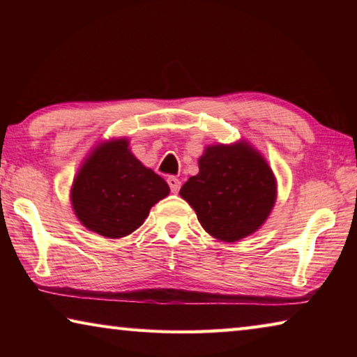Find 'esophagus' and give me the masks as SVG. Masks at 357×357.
I'll list each match as a JSON object with an SVG mask.
<instances>
[{"label":"esophagus","mask_w":357,"mask_h":357,"mask_svg":"<svg viewBox=\"0 0 357 357\" xmlns=\"http://www.w3.org/2000/svg\"><path fill=\"white\" fill-rule=\"evenodd\" d=\"M167 183H168V185H170V189H172L173 193H178V192H179V189H181V181H179L178 178L170 176V178L167 179Z\"/></svg>","instance_id":"1"}]
</instances>
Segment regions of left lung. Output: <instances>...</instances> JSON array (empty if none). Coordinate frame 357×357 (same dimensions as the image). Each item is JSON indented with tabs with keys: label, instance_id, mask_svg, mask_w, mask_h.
<instances>
[{
	"label": "left lung",
	"instance_id": "1",
	"mask_svg": "<svg viewBox=\"0 0 357 357\" xmlns=\"http://www.w3.org/2000/svg\"><path fill=\"white\" fill-rule=\"evenodd\" d=\"M200 172L181 187L204 231L223 243L250 236L268 220L277 198V179L263 154L249 142L204 148Z\"/></svg>",
	"mask_w": 357,
	"mask_h": 357
}]
</instances>
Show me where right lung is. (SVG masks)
Masks as SVG:
<instances>
[{
	"label": "right lung",
	"instance_id": "add662e5",
	"mask_svg": "<svg viewBox=\"0 0 357 357\" xmlns=\"http://www.w3.org/2000/svg\"><path fill=\"white\" fill-rule=\"evenodd\" d=\"M168 193L165 179L132 154L128 138H112L84 157L70 187V204L84 228L119 239L140 228Z\"/></svg>",
	"mask_w": 357,
	"mask_h": 357
}]
</instances>
